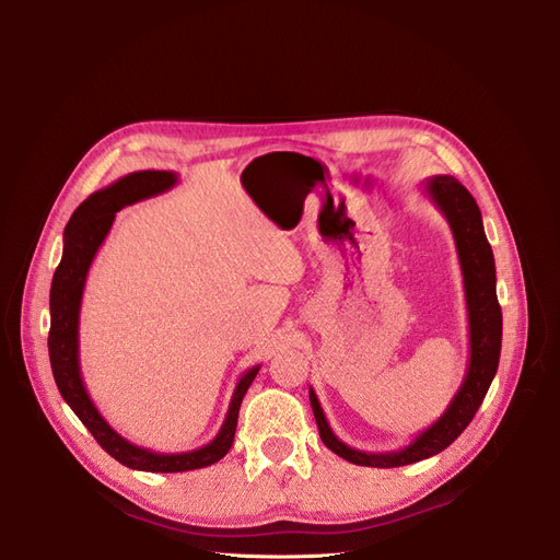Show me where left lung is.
<instances>
[{
  "label": "left lung",
  "instance_id": "obj_1",
  "mask_svg": "<svg viewBox=\"0 0 560 560\" xmlns=\"http://www.w3.org/2000/svg\"><path fill=\"white\" fill-rule=\"evenodd\" d=\"M422 191H425V196L434 202L436 210L446 217L455 241L457 259H460L469 322L467 371L455 397L446 406V411L439 416L428 430H422L409 446L385 453H366L343 444L329 428L315 389L311 387L308 395L319 439L329 451L341 455L343 460L352 465L401 467L442 453L463 434L474 413L479 411V406L498 371L502 348V311L495 294V259L493 249H490L486 238L481 210L474 196L451 175L430 177L422 184Z\"/></svg>",
  "mask_w": 560,
  "mask_h": 560
}]
</instances>
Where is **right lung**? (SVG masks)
<instances>
[{
  "instance_id": "add662e5",
  "label": "right lung",
  "mask_w": 560,
  "mask_h": 560,
  "mask_svg": "<svg viewBox=\"0 0 560 560\" xmlns=\"http://www.w3.org/2000/svg\"><path fill=\"white\" fill-rule=\"evenodd\" d=\"M177 184V175L171 171H140L130 173L114 184L105 186L95 194H91L70 217L65 226V245H62V259L50 282V331H48V358L50 369H54V378L60 389L62 399L70 404V409L77 418L89 428V432L97 439L114 460L130 469L140 471H189L210 467L229 453L233 446L235 425H238V411L247 387L252 385L254 376L259 374L261 364L247 369L241 376L238 385L233 389V397L229 404L226 418L219 428L217 436L210 444L182 451V453H156L142 446L130 444L126 436L118 434L109 422L95 409L93 399L89 397V389L81 378L79 366V313H81V299L83 287L91 264L100 245L105 243L107 233L114 224V217L118 210H124L132 202L159 196Z\"/></svg>"
}]
</instances>
